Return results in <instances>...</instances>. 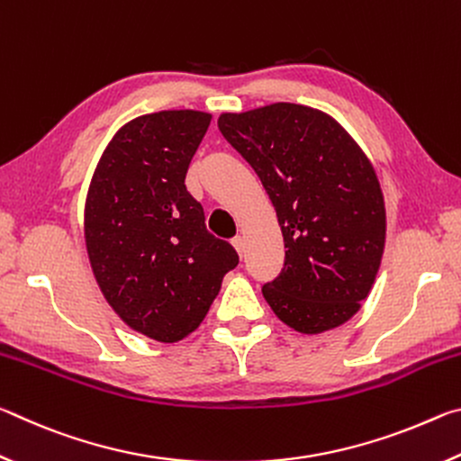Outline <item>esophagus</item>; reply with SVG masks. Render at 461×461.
<instances>
[{
    "label": "esophagus",
    "mask_w": 461,
    "mask_h": 461,
    "mask_svg": "<svg viewBox=\"0 0 461 461\" xmlns=\"http://www.w3.org/2000/svg\"><path fill=\"white\" fill-rule=\"evenodd\" d=\"M231 246L236 248V252L240 254V256H244V252H246V244H244V238L241 236H236L231 240Z\"/></svg>",
    "instance_id": "34e87169"
}]
</instances>
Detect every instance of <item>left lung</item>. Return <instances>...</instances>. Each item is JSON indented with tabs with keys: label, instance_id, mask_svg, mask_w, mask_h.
I'll return each instance as SVG.
<instances>
[{
	"label": "left lung",
	"instance_id": "1",
	"mask_svg": "<svg viewBox=\"0 0 461 461\" xmlns=\"http://www.w3.org/2000/svg\"><path fill=\"white\" fill-rule=\"evenodd\" d=\"M217 126L260 176L283 230L285 267L262 286L264 299L301 333L346 323L384 252V199L368 158L338 122L307 105L223 113Z\"/></svg>",
	"mask_w": 461,
	"mask_h": 461
}]
</instances>
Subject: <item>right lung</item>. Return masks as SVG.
<instances>
[{"label": "right lung", "mask_w": 461, "mask_h": 461, "mask_svg": "<svg viewBox=\"0 0 461 461\" xmlns=\"http://www.w3.org/2000/svg\"><path fill=\"white\" fill-rule=\"evenodd\" d=\"M212 115L193 109L126 123L101 156L85 241L101 293L131 330L173 343L194 331L240 256L205 228L185 176Z\"/></svg>", "instance_id": "right-lung-1"}]
</instances>
